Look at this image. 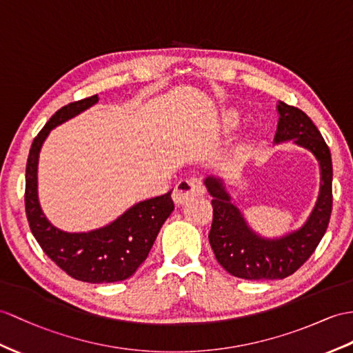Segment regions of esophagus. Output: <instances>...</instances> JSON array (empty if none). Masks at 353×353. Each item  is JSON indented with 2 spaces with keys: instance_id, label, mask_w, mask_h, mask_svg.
<instances>
[{
  "instance_id": "34e87169",
  "label": "esophagus",
  "mask_w": 353,
  "mask_h": 353,
  "mask_svg": "<svg viewBox=\"0 0 353 353\" xmlns=\"http://www.w3.org/2000/svg\"><path fill=\"white\" fill-rule=\"evenodd\" d=\"M205 193V187L197 178L183 179L179 181L174 190V201L176 203H185L196 196H202Z\"/></svg>"
}]
</instances>
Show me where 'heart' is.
<instances>
[{"mask_svg": "<svg viewBox=\"0 0 353 353\" xmlns=\"http://www.w3.org/2000/svg\"><path fill=\"white\" fill-rule=\"evenodd\" d=\"M241 121H243L241 114H239V112L236 109H234V108L223 109L220 112L219 119H217L219 128H220L223 133H226V134L235 132L236 128L241 125Z\"/></svg>", "mask_w": 353, "mask_h": 353, "instance_id": "b5f03b06", "label": "heart"}]
</instances>
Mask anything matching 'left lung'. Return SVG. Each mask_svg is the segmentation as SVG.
<instances>
[{"label": "left lung", "mask_w": 353, "mask_h": 353, "mask_svg": "<svg viewBox=\"0 0 353 353\" xmlns=\"http://www.w3.org/2000/svg\"><path fill=\"white\" fill-rule=\"evenodd\" d=\"M279 124L274 145L292 143L312 152L321 170L319 196L304 225L280 236H263L244 217L226 188L225 178L203 179L212 196L210 244L217 262L229 274L245 280H276L294 274L323 238L332 210V161L328 145L303 110L277 103Z\"/></svg>", "instance_id": "1"}]
</instances>
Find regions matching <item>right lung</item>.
Wrapping results in <instances>:
<instances>
[{
  "mask_svg": "<svg viewBox=\"0 0 353 353\" xmlns=\"http://www.w3.org/2000/svg\"><path fill=\"white\" fill-rule=\"evenodd\" d=\"M99 101L91 96L57 110L34 139L25 170V211L34 238L68 276L87 283L125 280L147 259L160 228L174 211L170 193L137 202L108 225L88 232L57 228L39 201V157L50 130L82 114Z\"/></svg>",
  "mask_w": 353,
  "mask_h": 353,
  "instance_id": "add662e5",
  "label": "right lung"
}]
</instances>
